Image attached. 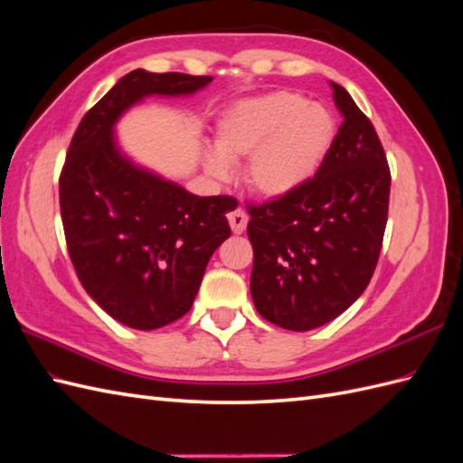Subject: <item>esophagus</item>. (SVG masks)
Returning a JSON list of instances; mask_svg holds the SVG:
<instances>
[{
  "mask_svg": "<svg viewBox=\"0 0 463 463\" xmlns=\"http://www.w3.org/2000/svg\"><path fill=\"white\" fill-rule=\"evenodd\" d=\"M228 220H230V226H232V232L233 233H243L245 228H247V222H249V216L243 208H235L232 210V213L228 214Z\"/></svg>",
  "mask_w": 463,
  "mask_h": 463,
  "instance_id": "esophagus-1",
  "label": "esophagus"
}]
</instances>
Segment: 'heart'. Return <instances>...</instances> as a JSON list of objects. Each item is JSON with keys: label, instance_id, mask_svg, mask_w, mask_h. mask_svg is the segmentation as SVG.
I'll return each instance as SVG.
<instances>
[{"label": "heart", "instance_id": "1", "mask_svg": "<svg viewBox=\"0 0 463 463\" xmlns=\"http://www.w3.org/2000/svg\"><path fill=\"white\" fill-rule=\"evenodd\" d=\"M335 137L330 111L303 94L278 90L235 102L216 125V148L204 156L210 175L226 177L228 162L247 160L245 179L264 199L291 194L325 162Z\"/></svg>", "mask_w": 463, "mask_h": 463}]
</instances>
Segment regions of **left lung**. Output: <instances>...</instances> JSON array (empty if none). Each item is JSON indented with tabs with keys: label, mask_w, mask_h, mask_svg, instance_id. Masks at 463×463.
Segmentation results:
<instances>
[{
	"label": "left lung",
	"mask_w": 463,
	"mask_h": 463,
	"mask_svg": "<svg viewBox=\"0 0 463 463\" xmlns=\"http://www.w3.org/2000/svg\"><path fill=\"white\" fill-rule=\"evenodd\" d=\"M338 135L303 187L249 204L250 296L262 318L305 332L342 315L369 286L388 220L390 167L371 119L330 82Z\"/></svg>",
	"instance_id": "left-lung-1"
}]
</instances>
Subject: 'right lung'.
<instances>
[{
    "label": "right lung",
    "instance_id": "1",
    "mask_svg": "<svg viewBox=\"0 0 463 463\" xmlns=\"http://www.w3.org/2000/svg\"><path fill=\"white\" fill-rule=\"evenodd\" d=\"M213 77L135 69L94 104L60 175L67 250L82 288L121 325L156 330L189 313L206 264L228 240V194L197 197L123 156L114 125L145 96H184Z\"/></svg>",
    "mask_w": 463,
    "mask_h": 463
}]
</instances>
